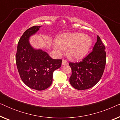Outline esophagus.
Listing matches in <instances>:
<instances>
[{"instance_id":"34e87169","label":"esophagus","mask_w":120,"mask_h":120,"mask_svg":"<svg viewBox=\"0 0 120 120\" xmlns=\"http://www.w3.org/2000/svg\"><path fill=\"white\" fill-rule=\"evenodd\" d=\"M62 65H68V62L66 60H62Z\"/></svg>"}]
</instances>
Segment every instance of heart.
<instances>
[{
  "instance_id": "1",
  "label": "heart",
  "mask_w": 120,
  "mask_h": 120,
  "mask_svg": "<svg viewBox=\"0 0 120 120\" xmlns=\"http://www.w3.org/2000/svg\"><path fill=\"white\" fill-rule=\"evenodd\" d=\"M92 40L82 33H67L60 36L53 45L55 50L60 53L68 48L67 55L73 59H81L88 53Z\"/></svg>"
}]
</instances>
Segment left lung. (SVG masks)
Returning <instances> with one entry per match:
<instances>
[{
    "label": "left lung",
    "mask_w": 120,
    "mask_h": 120,
    "mask_svg": "<svg viewBox=\"0 0 120 120\" xmlns=\"http://www.w3.org/2000/svg\"><path fill=\"white\" fill-rule=\"evenodd\" d=\"M105 47L97 36L93 51L79 62H70L72 74L70 84L75 89L84 90L92 87L102 76L106 64Z\"/></svg>",
    "instance_id": "obj_1"
}]
</instances>
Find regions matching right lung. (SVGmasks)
<instances>
[{
  "label": "right lung",
  "mask_w": 120,
  "mask_h": 120,
  "mask_svg": "<svg viewBox=\"0 0 120 120\" xmlns=\"http://www.w3.org/2000/svg\"><path fill=\"white\" fill-rule=\"evenodd\" d=\"M41 26L26 30L18 42L16 63L22 81L29 88L38 91L46 89L52 83L53 73L61 67L62 60H54L41 49H34L29 39Z\"/></svg>",
  "instance_id": "add662e5"
}]
</instances>
